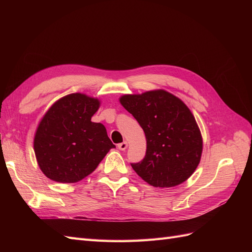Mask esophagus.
Wrapping results in <instances>:
<instances>
[{
    "instance_id": "obj_1",
    "label": "esophagus",
    "mask_w": 252,
    "mask_h": 252,
    "mask_svg": "<svg viewBox=\"0 0 252 252\" xmlns=\"http://www.w3.org/2000/svg\"><path fill=\"white\" fill-rule=\"evenodd\" d=\"M127 146H128V144H127V142H123V143H120V144L118 145V147H119V149H120V150H125V149L127 148Z\"/></svg>"
}]
</instances>
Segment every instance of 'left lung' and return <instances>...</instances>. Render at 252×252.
<instances>
[{"mask_svg": "<svg viewBox=\"0 0 252 252\" xmlns=\"http://www.w3.org/2000/svg\"><path fill=\"white\" fill-rule=\"evenodd\" d=\"M143 128L147 149L133 170L155 187L182 184L201 161L203 140L191 111L179 97L165 90H151L142 94L120 97Z\"/></svg>", "mask_w": 252, "mask_h": 252, "instance_id": "1", "label": "left lung"}]
</instances>
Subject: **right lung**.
<instances>
[{"mask_svg": "<svg viewBox=\"0 0 252 252\" xmlns=\"http://www.w3.org/2000/svg\"><path fill=\"white\" fill-rule=\"evenodd\" d=\"M100 107L97 98L71 94L60 98L41 120L33 140L37 164L59 183L86 178L116 146L101 123L91 122Z\"/></svg>", "mask_w": 252, "mask_h": 252, "instance_id": "1", "label": "right lung"}]
</instances>
